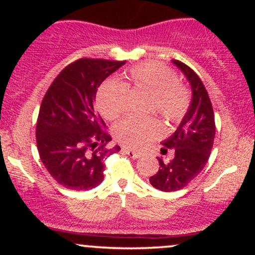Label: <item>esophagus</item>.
I'll return each instance as SVG.
<instances>
[{"mask_svg":"<svg viewBox=\"0 0 255 255\" xmlns=\"http://www.w3.org/2000/svg\"><path fill=\"white\" fill-rule=\"evenodd\" d=\"M122 151H124L126 154H128L130 158H133V159H137V158H140V153L136 151L129 150V148H122Z\"/></svg>","mask_w":255,"mask_h":255,"instance_id":"obj_1","label":"esophagus"}]
</instances>
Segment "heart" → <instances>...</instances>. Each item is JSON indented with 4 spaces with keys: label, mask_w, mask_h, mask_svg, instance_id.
<instances>
[{
    "label": "heart",
    "mask_w": 255,
    "mask_h": 255,
    "mask_svg": "<svg viewBox=\"0 0 255 255\" xmlns=\"http://www.w3.org/2000/svg\"><path fill=\"white\" fill-rule=\"evenodd\" d=\"M128 90L142 91L151 95V110L169 122H177L189 108V93L177 83L170 69L158 63H144L133 67L124 81L109 79L99 87L97 104L108 120L121 118L127 110ZM162 126L156 119L127 118L116 125V140L126 147L140 148L156 139Z\"/></svg>",
    "instance_id": "b5f03b06"
}]
</instances>
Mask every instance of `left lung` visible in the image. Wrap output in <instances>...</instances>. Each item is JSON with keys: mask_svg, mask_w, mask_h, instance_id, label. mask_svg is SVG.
Masks as SVG:
<instances>
[{"mask_svg": "<svg viewBox=\"0 0 255 255\" xmlns=\"http://www.w3.org/2000/svg\"><path fill=\"white\" fill-rule=\"evenodd\" d=\"M172 63L183 73L192 90V99L186 115L175 133L164 141L160 153L174 152L170 160L157 157L159 169L150 177V183L162 192H175L186 187L206 165L215 140V114L203 81L187 64Z\"/></svg>", "mask_w": 255, "mask_h": 255, "instance_id": "obj_1", "label": "left lung"}]
</instances>
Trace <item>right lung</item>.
Returning <instances> with one entry per match:
<instances>
[{
  "mask_svg": "<svg viewBox=\"0 0 255 255\" xmlns=\"http://www.w3.org/2000/svg\"><path fill=\"white\" fill-rule=\"evenodd\" d=\"M125 63L81 58L67 66L44 96L36 128L38 152L49 174L66 188L99 186L104 158L121 150L107 147L111 136L103 129L95 99L101 84Z\"/></svg>",
  "mask_w": 255,
  "mask_h": 255,
  "instance_id": "1",
  "label": "right lung"
}]
</instances>
